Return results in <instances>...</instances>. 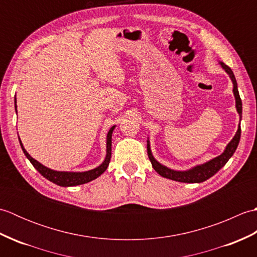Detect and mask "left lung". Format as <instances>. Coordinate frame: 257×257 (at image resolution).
<instances>
[{
	"label": "left lung",
	"instance_id": "left-lung-1",
	"mask_svg": "<svg viewBox=\"0 0 257 257\" xmlns=\"http://www.w3.org/2000/svg\"><path fill=\"white\" fill-rule=\"evenodd\" d=\"M220 64H221V66L225 69V72L228 74V76H230V78L232 80L233 92H234V96H235V102H236V110L239 114V118H242V100H241V97H239V94H238L235 76H234L232 69L228 67L227 65H225L222 62H220ZM239 138H241V124H238V129H237L235 136H234V138L230 141V144L226 146V148L222 155L214 158V159L203 163V165L196 166L192 169H190V170H188V171L172 170V169H169L165 166H162L161 163L158 162L151 154L149 140H147V150H148V157L151 161L152 167H154L155 170L159 173L161 177L167 178V179H171V180H174V181H178V182L200 183V182H203V181H205V180L210 179L211 177L214 176V174L219 171L222 167L225 166V163L230 160V158L233 156L234 152H235L237 146H238V143H239Z\"/></svg>",
	"mask_w": 257,
	"mask_h": 257
}]
</instances>
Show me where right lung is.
Here are the masks:
<instances>
[{
    "label": "right lung",
    "mask_w": 257,
    "mask_h": 257,
    "mask_svg": "<svg viewBox=\"0 0 257 257\" xmlns=\"http://www.w3.org/2000/svg\"><path fill=\"white\" fill-rule=\"evenodd\" d=\"M15 110H16V98H15ZM114 127H116V125L111 127L107 135V155L105 158V161H103L99 167L85 172H65V171L52 170V169H48L45 166H43L42 163L36 161L35 159H33V158L27 154V151L24 149L21 140H20V145L27 159L31 161L32 165L34 166V168L42 174L43 177L46 178L47 180H50V181L53 183L61 185V187H74V185H79V184L90 182L106 171V169L108 168L109 162H110V158H111V135Z\"/></svg>",
    "instance_id": "1"
}]
</instances>
